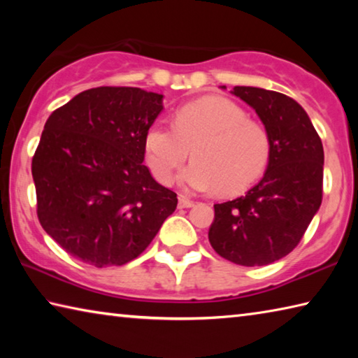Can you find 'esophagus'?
<instances>
[{
  "instance_id": "1",
  "label": "esophagus",
  "mask_w": 358,
  "mask_h": 358,
  "mask_svg": "<svg viewBox=\"0 0 358 358\" xmlns=\"http://www.w3.org/2000/svg\"><path fill=\"white\" fill-rule=\"evenodd\" d=\"M192 205H194V202L191 201V199H187L185 196H180V202H178L180 208H191Z\"/></svg>"
}]
</instances>
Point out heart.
Wrapping results in <instances>:
<instances>
[{"instance_id":"1","label":"heart","mask_w":358,"mask_h":358,"mask_svg":"<svg viewBox=\"0 0 358 358\" xmlns=\"http://www.w3.org/2000/svg\"><path fill=\"white\" fill-rule=\"evenodd\" d=\"M232 101L207 96L178 108L175 123L156 120L145 136V156L157 181L171 183L192 148L194 161L181 183L201 192L246 189L264 173L270 138L262 126L246 120Z\"/></svg>"}]
</instances>
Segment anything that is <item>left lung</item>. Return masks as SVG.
<instances>
[{
  "label": "left lung",
  "instance_id": "1",
  "mask_svg": "<svg viewBox=\"0 0 358 358\" xmlns=\"http://www.w3.org/2000/svg\"><path fill=\"white\" fill-rule=\"evenodd\" d=\"M230 93L256 110L270 157L264 177L245 196L215 205L208 240L230 262L262 266L287 256L319 211L324 147L305 108L289 96L257 87Z\"/></svg>",
  "mask_w": 358,
  "mask_h": 358
}]
</instances>
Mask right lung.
<instances>
[{
	"label": "right lung",
	"instance_id": "add662e5",
	"mask_svg": "<svg viewBox=\"0 0 358 358\" xmlns=\"http://www.w3.org/2000/svg\"><path fill=\"white\" fill-rule=\"evenodd\" d=\"M162 99L141 88L98 87L47 120L31 164L38 217L85 264L131 262L177 208V194L142 164L145 136Z\"/></svg>",
	"mask_w": 358,
	"mask_h": 358
}]
</instances>
